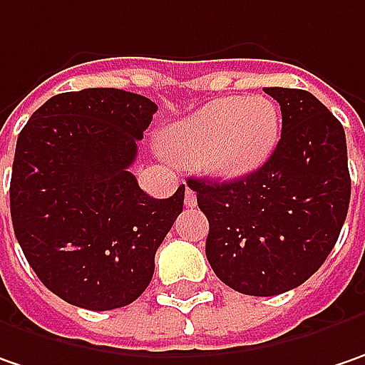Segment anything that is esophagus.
<instances>
[{"mask_svg": "<svg viewBox=\"0 0 365 365\" xmlns=\"http://www.w3.org/2000/svg\"><path fill=\"white\" fill-rule=\"evenodd\" d=\"M183 202L187 208H194L196 206V192L192 187H185V196H183Z\"/></svg>", "mask_w": 365, "mask_h": 365, "instance_id": "34e87169", "label": "esophagus"}]
</instances>
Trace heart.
Segmentation results:
<instances>
[{"mask_svg": "<svg viewBox=\"0 0 365 365\" xmlns=\"http://www.w3.org/2000/svg\"><path fill=\"white\" fill-rule=\"evenodd\" d=\"M282 114L267 96H227L204 103L161 135V149L178 161H198L220 180L253 173L279 143Z\"/></svg>", "mask_w": 365, "mask_h": 365, "instance_id": "obj_1", "label": "heart"}]
</instances>
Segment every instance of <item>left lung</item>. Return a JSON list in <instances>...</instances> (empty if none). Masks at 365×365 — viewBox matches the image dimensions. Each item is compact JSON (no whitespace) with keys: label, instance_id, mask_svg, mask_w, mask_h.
I'll return each instance as SVG.
<instances>
[{"label":"left lung","instance_id":"obj_1","mask_svg":"<svg viewBox=\"0 0 365 365\" xmlns=\"http://www.w3.org/2000/svg\"><path fill=\"white\" fill-rule=\"evenodd\" d=\"M263 91L282 110L272 157L239 180H187L210 225L208 263L220 282L249 296L304 284L337 243L351 196L339 120L304 89Z\"/></svg>","mask_w":365,"mask_h":365}]
</instances>
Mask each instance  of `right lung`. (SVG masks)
I'll return each mask as SVG.
<instances>
[{
    "mask_svg": "<svg viewBox=\"0 0 365 365\" xmlns=\"http://www.w3.org/2000/svg\"><path fill=\"white\" fill-rule=\"evenodd\" d=\"M155 112L149 98L122 89L67 91L42 103L18 136L14 232L40 282L73 307L135 302L183 210L185 185L157 200L128 171Z\"/></svg>",
    "mask_w": 365,
    "mask_h": 365,
    "instance_id": "obj_1",
    "label": "right lung"
}]
</instances>
